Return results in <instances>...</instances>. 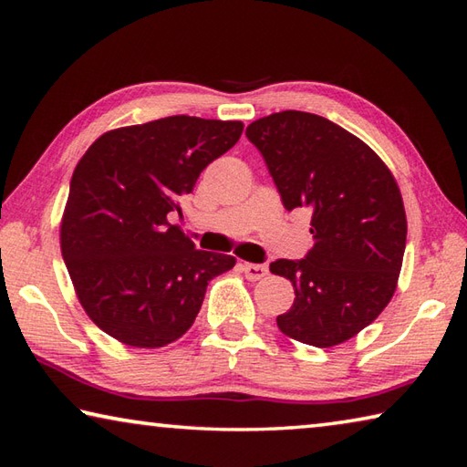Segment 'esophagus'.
Returning a JSON list of instances; mask_svg holds the SVG:
<instances>
[{"mask_svg":"<svg viewBox=\"0 0 467 467\" xmlns=\"http://www.w3.org/2000/svg\"><path fill=\"white\" fill-rule=\"evenodd\" d=\"M241 269L249 281H261L269 275V266L266 265H253V263H243Z\"/></svg>","mask_w":467,"mask_h":467,"instance_id":"obj_1","label":"esophagus"}]
</instances>
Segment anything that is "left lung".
<instances>
[{"label":"left lung","mask_w":467,"mask_h":467,"mask_svg":"<svg viewBox=\"0 0 467 467\" xmlns=\"http://www.w3.org/2000/svg\"><path fill=\"white\" fill-rule=\"evenodd\" d=\"M286 211L309 208L313 249L279 259L295 303L279 329L305 345L335 347L371 325L391 301L408 236L403 198L389 168L359 138L323 116L285 110L246 128Z\"/></svg>","instance_id":"obj_1"}]
</instances>
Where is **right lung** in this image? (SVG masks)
<instances>
[{
	"label": "right lung",
	"mask_w": 467,
	"mask_h": 467,
	"mask_svg": "<svg viewBox=\"0 0 467 467\" xmlns=\"http://www.w3.org/2000/svg\"><path fill=\"white\" fill-rule=\"evenodd\" d=\"M243 122L168 116L102 134L69 182L59 246L86 315L138 349L191 329L206 286L231 254L194 249L168 223L214 158L239 142Z\"/></svg>",
	"instance_id": "obj_1"
}]
</instances>
